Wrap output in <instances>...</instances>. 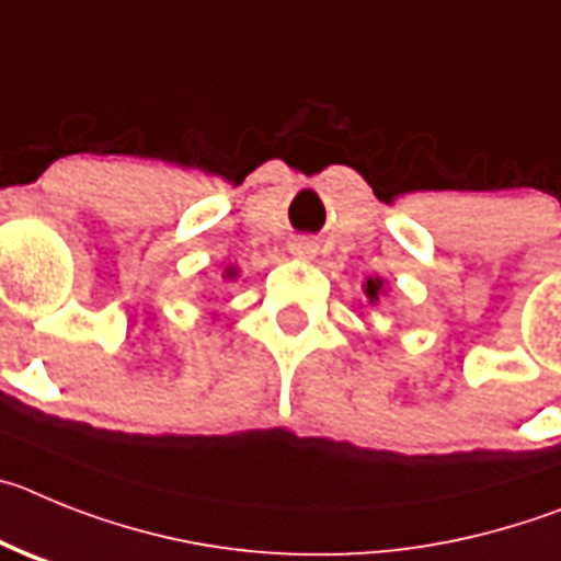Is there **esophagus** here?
Segmentation results:
<instances>
[{"instance_id":"esophagus-1","label":"esophagus","mask_w":561,"mask_h":561,"mask_svg":"<svg viewBox=\"0 0 561 561\" xmlns=\"http://www.w3.org/2000/svg\"><path fill=\"white\" fill-rule=\"evenodd\" d=\"M318 245L312 243L310 237H296L290 243V254L293 256H301V260H310V256H316Z\"/></svg>"}]
</instances>
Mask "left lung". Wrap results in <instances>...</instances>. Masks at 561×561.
Returning <instances> with one entry per match:
<instances>
[{
	"instance_id": "8db88e82",
	"label": "left lung",
	"mask_w": 561,
	"mask_h": 561,
	"mask_svg": "<svg viewBox=\"0 0 561 561\" xmlns=\"http://www.w3.org/2000/svg\"><path fill=\"white\" fill-rule=\"evenodd\" d=\"M380 287H382L380 279H368L366 282V296H368V299L377 301V293H380Z\"/></svg>"
}]
</instances>
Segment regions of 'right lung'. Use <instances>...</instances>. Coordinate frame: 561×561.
<instances>
[{"label":"right lung","instance_id":"1","mask_svg":"<svg viewBox=\"0 0 561 561\" xmlns=\"http://www.w3.org/2000/svg\"><path fill=\"white\" fill-rule=\"evenodd\" d=\"M229 276H234V271H229Z\"/></svg>","mask_w":561,"mask_h":561}]
</instances>
